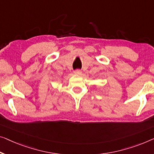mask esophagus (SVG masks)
Here are the masks:
<instances>
[{
    "instance_id": "34e87169",
    "label": "esophagus",
    "mask_w": 154,
    "mask_h": 154,
    "mask_svg": "<svg viewBox=\"0 0 154 154\" xmlns=\"http://www.w3.org/2000/svg\"><path fill=\"white\" fill-rule=\"evenodd\" d=\"M74 73L75 75H79V76H81L82 75V72L80 70H75L74 71Z\"/></svg>"
}]
</instances>
